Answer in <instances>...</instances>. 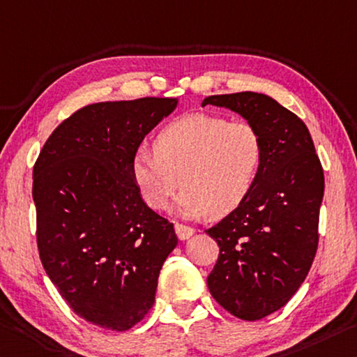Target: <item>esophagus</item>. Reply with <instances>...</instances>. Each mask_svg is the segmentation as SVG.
Here are the masks:
<instances>
[{
	"label": "esophagus",
	"mask_w": 357,
	"mask_h": 357,
	"mask_svg": "<svg viewBox=\"0 0 357 357\" xmlns=\"http://www.w3.org/2000/svg\"><path fill=\"white\" fill-rule=\"evenodd\" d=\"M174 230H176V235H178V238L181 241L189 240L190 236L195 234L194 229L189 227V225H184V224H176V225H174Z\"/></svg>",
	"instance_id": "34e87169"
}]
</instances>
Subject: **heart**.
I'll return each instance as SVG.
<instances>
[{"mask_svg":"<svg viewBox=\"0 0 357 357\" xmlns=\"http://www.w3.org/2000/svg\"><path fill=\"white\" fill-rule=\"evenodd\" d=\"M265 148L250 122L192 112L157 133L154 151L141 148L130 162V174L141 199L154 211H165L179 185L176 211L184 218L227 216L256 188Z\"/></svg>","mask_w":357,"mask_h":357,"instance_id":"heart-1","label":"heart"}]
</instances>
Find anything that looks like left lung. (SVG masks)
<instances>
[{"label": "left lung", "mask_w": 357, "mask_h": 357, "mask_svg": "<svg viewBox=\"0 0 357 357\" xmlns=\"http://www.w3.org/2000/svg\"><path fill=\"white\" fill-rule=\"evenodd\" d=\"M206 105L240 114L264 139L256 188L206 230L220 250L209 292L236 318L257 321L284 307L307 278L318 250L324 173L302 119L268 95H211Z\"/></svg>", "instance_id": "8db88e82"}]
</instances>
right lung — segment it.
Instances as JSON below:
<instances>
[{"label": "right lung", "mask_w": 357, "mask_h": 357, "mask_svg": "<svg viewBox=\"0 0 357 357\" xmlns=\"http://www.w3.org/2000/svg\"><path fill=\"white\" fill-rule=\"evenodd\" d=\"M178 98L103 101L56 127L33 168L39 257L77 316L132 329L155 301L178 236L141 199L130 162Z\"/></svg>", "instance_id": "obj_1"}]
</instances>
